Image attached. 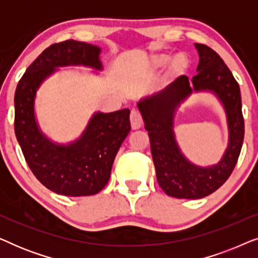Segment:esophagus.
Here are the masks:
<instances>
[{
  "instance_id": "obj_1",
  "label": "esophagus",
  "mask_w": 258,
  "mask_h": 258,
  "mask_svg": "<svg viewBox=\"0 0 258 258\" xmlns=\"http://www.w3.org/2000/svg\"><path fill=\"white\" fill-rule=\"evenodd\" d=\"M130 124H132V128L134 130L140 129L141 126L143 125V118L142 115L139 110L136 109H133L132 112H130Z\"/></svg>"
}]
</instances>
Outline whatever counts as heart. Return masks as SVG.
<instances>
[{
  "label": "heart",
  "instance_id": "1",
  "mask_svg": "<svg viewBox=\"0 0 258 258\" xmlns=\"http://www.w3.org/2000/svg\"><path fill=\"white\" fill-rule=\"evenodd\" d=\"M170 61V55L168 54H157L150 58V68L161 69L165 67ZM188 66V59L184 54H177L170 61L169 64V75H177V74L184 72V69Z\"/></svg>",
  "mask_w": 258,
  "mask_h": 258
}]
</instances>
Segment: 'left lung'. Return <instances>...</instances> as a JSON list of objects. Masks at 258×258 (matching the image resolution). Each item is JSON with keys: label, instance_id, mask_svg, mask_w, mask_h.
Instances as JSON below:
<instances>
[{"label": "left lung", "instance_id": "obj_1", "mask_svg": "<svg viewBox=\"0 0 258 258\" xmlns=\"http://www.w3.org/2000/svg\"><path fill=\"white\" fill-rule=\"evenodd\" d=\"M200 55L197 73L190 81L178 76L164 90L141 101L139 109L146 123L150 149L162 190L176 199H202L222 186L231 175L244 139V118L239 86L221 56L206 44H196ZM192 90H211L224 103L228 116L231 139L220 164L209 168L196 167L179 151L172 133L174 109Z\"/></svg>", "mask_w": 258, "mask_h": 258}]
</instances>
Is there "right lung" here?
Wrapping results in <instances>:
<instances>
[{
  "label": "right lung",
  "instance_id": "1",
  "mask_svg": "<svg viewBox=\"0 0 258 258\" xmlns=\"http://www.w3.org/2000/svg\"><path fill=\"white\" fill-rule=\"evenodd\" d=\"M101 49L67 40L51 44L28 67L16 87L15 135L36 178L51 191L64 196H90L109 181L121 144L130 132L129 109L93 116L82 137L70 146H55L42 135L34 116L36 89L55 67L83 64L102 69Z\"/></svg>",
  "mask_w": 258,
  "mask_h": 258
}]
</instances>
